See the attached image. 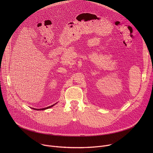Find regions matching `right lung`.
<instances>
[{
    "label": "right lung",
    "mask_w": 153,
    "mask_h": 153,
    "mask_svg": "<svg viewBox=\"0 0 153 153\" xmlns=\"http://www.w3.org/2000/svg\"><path fill=\"white\" fill-rule=\"evenodd\" d=\"M55 104H56V103H55ZM55 104H54V105H51V106H48V107H47V108H41V109H36V108H33V109H34V110H47V109L50 108L53 106Z\"/></svg>",
    "instance_id": "add662e5"
}]
</instances>
